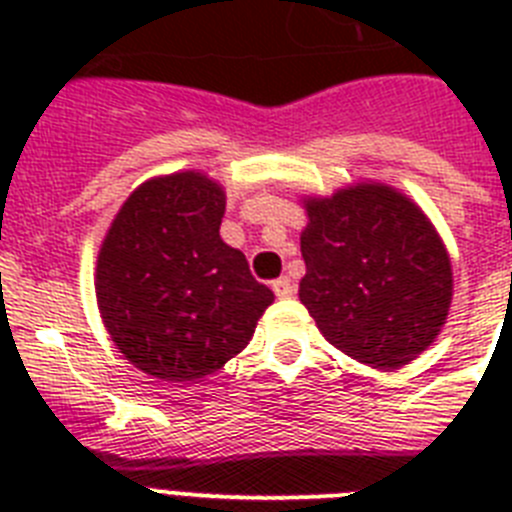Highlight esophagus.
I'll return each instance as SVG.
<instances>
[{
	"label": "esophagus",
	"mask_w": 512,
	"mask_h": 512,
	"mask_svg": "<svg viewBox=\"0 0 512 512\" xmlns=\"http://www.w3.org/2000/svg\"><path fill=\"white\" fill-rule=\"evenodd\" d=\"M271 289H274V295L277 297H292L295 295V284H292V279L289 277H279L274 279V284H271Z\"/></svg>",
	"instance_id": "34e87169"
}]
</instances>
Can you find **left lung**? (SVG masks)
<instances>
[{"instance_id":"obj_1","label":"left lung","mask_w":512,"mask_h":512,"mask_svg":"<svg viewBox=\"0 0 512 512\" xmlns=\"http://www.w3.org/2000/svg\"><path fill=\"white\" fill-rule=\"evenodd\" d=\"M300 300L320 333L361 364L397 369L446 323L451 261L428 217L384 184L307 200Z\"/></svg>"}]
</instances>
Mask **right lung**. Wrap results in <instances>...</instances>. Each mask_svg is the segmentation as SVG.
<instances>
[{"label": "right lung", "mask_w": 512, "mask_h": 512, "mask_svg": "<svg viewBox=\"0 0 512 512\" xmlns=\"http://www.w3.org/2000/svg\"><path fill=\"white\" fill-rule=\"evenodd\" d=\"M225 192L182 171L140 184L99 248L97 305L120 354L164 382H194L241 354L274 302L220 238Z\"/></svg>", "instance_id": "obj_1"}]
</instances>
